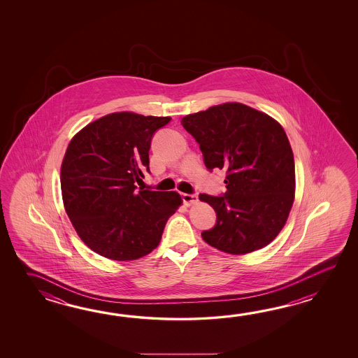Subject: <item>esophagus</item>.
Here are the masks:
<instances>
[{"instance_id": "34e87169", "label": "esophagus", "mask_w": 358, "mask_h": 358, "mask_svg": "<svg viewBox=\"0 0 358 358\" xmlns=\"http://www.w3.org/2000/svg\"><path fill=\"white\" fill-rule=\"evenodd\" d=\"M182 201H184V205H196V203L198 202V197L196 196V194H188V193H182Z\"/></svg>"}]
</instances>
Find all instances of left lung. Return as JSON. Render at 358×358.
Wrapping results in <instances>:
<instances>
[{
	"label": "left lung",
	"mask_w": 358,
	"mask_h": 358,
	"mask_svg": "<svg viewBox=\"0 0 358 358\" xmlns=\"http://www.w3.org/2000/svg\"><path fill=\"white\" fill-rule=\"evenodd\" d=\"M206 168L227 170L224 197L199 194L216 225L202 238L219 251L244 255L271 243L288 220L296 193L294 157L282 125L256 108L227 102L182 119Z\"/></svg>",
	"instance_id": "left-lung-1"
}]
</instances>
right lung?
Returning <instances> with one entry per match:
<instances>
[{
	"instance_id": "obj_1",
	"label": "right lung",
	"mask_w": 358,
	"mask_h": 358,
	"mask_svg": "<svg viewBox=\"0 0 358 358\" xmlns=\"http://www.w3.org/2000/svg\"><path fill=\"white\" fill-rule=\"evenodd\" d=\"M171 120L122 111L79 130L61 164V194L76 234L92 251L115 261L141 259L160 244L178 192L137 190L150 168L153 133Z\"/></svg>"
}]
</instances>
